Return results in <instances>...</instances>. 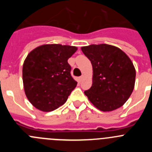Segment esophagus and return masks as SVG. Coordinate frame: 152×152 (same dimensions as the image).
Masks as SVG:
<instances>
[{
    "label": "esophagus",
    "instance_id": "1",
    "mask_svg": "<svg viewBox=\"0 0 152 152\" xmlns=\"http://www.w3.org/2000/svg\"><path fill=\"white\" fill-rule=\"evenodd\" d=\"M84 75H81V76H80V77H79V82H81V81H82L83 80H84Z\"/></svg>",
    "mask_w": 152,
    "mask_h": 152
}]
</instances>
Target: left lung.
I'll list each match as a JSON object with an SVG mask.
<instances>
[{"instance_id":"left-lung-1","label":"left lung","mask_w":152,"mask_h":152,"mask_svg":"<svg viewBox=\"0 0 152 152\" xmlns=\"http://www.w3.org/2000/svg\"><path fill=\"white\" fill-rule=\"evenodd\" d=\"M93 67V84L84 91L90 101L100 110L121 107L133 91L135 69L127 55L107 44L81 48Z\"/></svg>"}]
</instances>
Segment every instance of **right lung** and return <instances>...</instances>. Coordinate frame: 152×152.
<instances>
[{
  "mask_svg": "<svg viewBox=\"0 0 152 152\" xmlns=\"http://www.w3.org/2000/svg\"><path fill=\"white\" fill-rule=\"evenodd\" d=\"M77 49L48 44L29 52L23 65V81L26 97L36 108L50 112L66 102L77 84L68 62Z\"/></svg>",
  "mask_w": 152,
  "mask_h": 152,
  "instance_id": "obj_1",
  "label": "right lung"
}]
</instances>
